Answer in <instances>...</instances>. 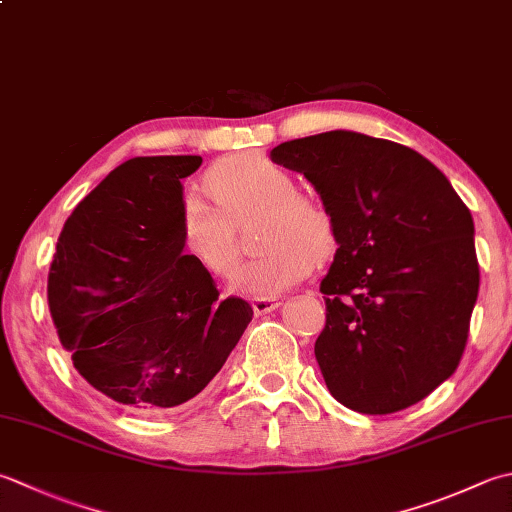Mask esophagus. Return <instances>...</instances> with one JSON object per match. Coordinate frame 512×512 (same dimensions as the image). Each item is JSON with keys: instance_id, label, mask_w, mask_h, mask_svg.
I'll use <instances>...</instances> for the list:
<instances>
[{"instance_id": "1", "label": "esophagus", "mask_w": 512, "mask_h": 512, "mask_svg": "<svg viewBox=\"0 0 512 512\" xmlns=\"http://www.w3.org/2000/svg\"><path fill=\"white\" fill-rule=\"evenodd\" d=\"M279 306V302L275 297H255L253 299V310L255 315H266L270 310H275Z\"/></svg>"}]
</instances>
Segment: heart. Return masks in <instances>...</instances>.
I'll return each mask as SVG.
<instances>
[{"instance_id":"b5f03b06","label":"heart","mask_w":512,"mask_h":512,"mask_svg":"<svg viewBox=\"0 0 512 512\" xmlns=\"http://www.w3.org/2000/svg\"><path fill=\"white\" fill-rule=\"evenodd\" d=\"M208 199L188 193L182 202V239L190 257L213 275L233 273L239 257L235 226L259 213L255 242L264 246L239 266L237 293L273 297L310 273L313 259H324L335 244L328 210L297 193V182L262 155L226 159L206 175Z\"/></svg>"}]
</instances>
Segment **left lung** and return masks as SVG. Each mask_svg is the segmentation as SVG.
<instances>
[{
    "mask_svg": "<svg viewBox=\"0 0 512 512\" xmlns=\"http://www.w3.org/2000/svg\"><path fill=\"white\" fill-rule=\"evenodd\" d=\"M270 159L302 173L333 219L315 342L330 395L366 415L422 402L466 348L479 293L470 210L417 150L353 130L284 142Z\"/></svg>",
    "mask_w": 512,
    "mask_h": 512,
    "instance_id": "1",
    "label": "left lung"
}]
</instances>
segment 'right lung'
I'll return each instance as SVG.
<instances>
[{
  "label": "right lung",
  "instance_id": "right-lung-1",
  "mask_svg": "<svg viewBox=\"0 0 512 512\" xmlns=\"http://www.w3.org/2000/svg\"><path fill=\"white\" fill-rule=\"evenodd\" d=\"M199 166L159 155L110 170L66 219L50 264L59 342L90 386L135 413H173L202 393L253 319L184 255L182 179Z\"/></svg>",
  "mask_w": 512,
  "mask_h": 512
}]
</instances>
